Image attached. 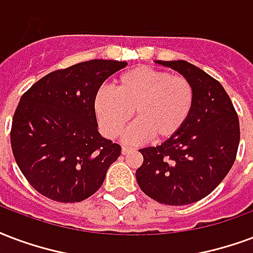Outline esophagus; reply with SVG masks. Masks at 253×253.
<instances>
[{
    "mask_svg": "<svg viewBox=\"0 0 253 253\" xmlns=\"http://www.w3.org/2000/svg\"><path fill=\"white\" fill-rule=\"evenodd\" d=\"M131 150H132L131 147H127V146H123V147H122V154L126 155V154H128V153H130V151H131Z\"/></svg>",
    "mask_w": 253,
    "mask_h": 253,
    "instance_id": "1",
    "label": "esophagus"
}]
</instances>
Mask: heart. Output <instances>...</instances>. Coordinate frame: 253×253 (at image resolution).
Listing matches in <instances>:
<instances>
[{"label":"heart","mask_w":253,"mask_h":253,"mask_svg":"<svg viewBox=\"0 0 253 253\" xmlns=\"http://www.w3.org/2000/svg\"><path fill=\"white\" fill-rule=\"evenodd\" d=\"M194 104L192 83L181 75L139 65L115 80V92L99 89L93 110L99 127L107 138H115L131 119L136 121L123 134L127 143L169 139L182 128Z\"/></svg>","instance_id":"1"}]
</instances>
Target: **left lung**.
<instances>
[{
    "label": "left lung",
    "instance_id": "1",
    "mask_svg": "<svg viewBox=\"0 0 253 253\" xmlns=\"http://www.w3.org/2000/svg\"><path fill=\"white\" fill-rule=\"evenodd\" d=\"M155 63L192 83L194 104L175 135L139 150L143 164L136 170V182L146 196L165 205L197 203L218 186L236 160L237 112L224 87L203 69L185 60Z\"/></svg>",
    "mask_w": 253,
    "mask_h": 253
}]
</instances>
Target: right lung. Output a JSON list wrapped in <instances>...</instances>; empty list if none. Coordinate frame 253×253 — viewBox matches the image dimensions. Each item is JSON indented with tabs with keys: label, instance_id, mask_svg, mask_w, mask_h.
Here are the masks:
<instances>
[{
	"label": "right lung",
	"instance_id": "obj_1",
	"mask_svg": "<svg viewBox=\"0 0 253 253\" xmlns=\"http://www.w3.org/2000/svg\"><path fill=\"white\" fill-rule=\"evenodd\" d=\"M126 61L89 60L53 71L20 99L10 143L18 168L37 192L59 203L92 196L121 146L98 131L93 99Z\"/></svg>",
	"mask_w": 253,
	"mask_h": 253
}]
</instances>
